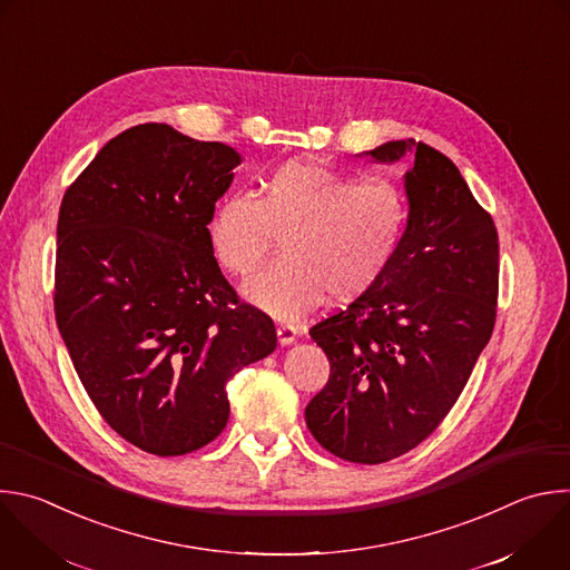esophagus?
Listing matches in <instances>:
<instances>
[{
  "label": "esophagus",
  "instance_id": "1",
  "mask_svg": "<svg viewBox=\"0 0 570 570\" xmlns=\"http://www.w3.org/2000/svg\"><path fill=\"white\" fill-rule=\"evenodd\" d=\"M297 335H299V331L295 326H291V324H279L277 326V340H279L282 346L293 344L297 340Z\"/></svg>",
  "mask_w": 570,
  "mask_h": 570
}]
</instances>
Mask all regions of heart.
<instances>
[{"label":"heart","instance_id":"heart-1","mask_svg":"<svg viewBox=\"0 0 570 570\" xmlns=\"http://www.w3.org/2000/svg\"><path fill=\"white\" fill-rule=\"evenodd\" d=\"M405 224L399 187L355 180L315 160L273 169L248 195L222 199L208 219V244L233 277L255 275L282 239V262L244 286L246 299L279 320H297L326 295H362L390 264Z\"/></svg>","mask_w":570,"mask_h":570}]
</instances>
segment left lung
Segmentation results:
<instances>
[{"mask_svg":"<svg viewBox=\"0 0 570 570\" xmlns=\"http://www.w3.org/2000/svg\"><path fill=\"white\" fill-rule=\"evenodd\" d=\"M357 156L412 158L407 228L381 277L311 328L331 375L304 416L324 450L375 465L425 441L461 396L494 328L499 237L434 147L390 140Z\"/></svg>","mask_w":570,"mask_h":570,"instance_id":"8db88e82","label":"left lung"}]
</instances>
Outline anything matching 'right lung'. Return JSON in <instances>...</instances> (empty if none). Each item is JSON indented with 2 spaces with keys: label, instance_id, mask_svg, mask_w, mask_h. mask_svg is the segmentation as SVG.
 <instances>
[{
  "label": "right lung",
  "instance_id": "1",
  "mask_svg": "<svg viewBox=\"0 0 570 570\" xmlns=\"http://www.w3.org/2000/svg\"><path fill=\"white\" fill-rule=\"evenodd\" d=\"M239 163L224 142L136 125L60 206V335L100 416L156 456L215 441L230 416L228 381L277 346L271 317L239 304L208 244Z\"/></svg>",
  "mask_w": 570,
  "mask_h": 570
}]
</instances>
